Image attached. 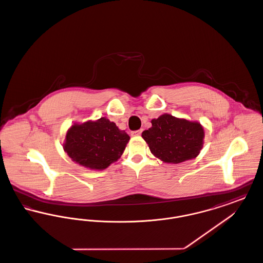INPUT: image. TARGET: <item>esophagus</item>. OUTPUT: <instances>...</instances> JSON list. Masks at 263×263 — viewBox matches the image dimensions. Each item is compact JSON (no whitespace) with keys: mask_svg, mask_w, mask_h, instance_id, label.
<instances>
[{"mask_svg":"<svg viewBox=\"0 0 263 263\" xmlns=\"http://www.w3.org/2000/svg\"><path fill=\"white\" fill-rule=\"evenodd\" d=\"M142 132H143V130H142V129H139V130L132 131V132H131V135H132V136H140V135L142 134Z\"/></svg>","mask_w":263,"mask_h":263,"instance_id":"1","label":"esophagus"}]
</instances>
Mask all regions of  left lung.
<instances>
[{"mask_svg":"<svg viewBox=\"0 0 263 263\" xmlns=\"http://www.w3.org/2000/svg\"><path fill=\"white\" fill-rule=\"evenodd\" d=\"M151 152L164 163H179L194 159L203 146L204 130L198 122L163 114L152 120L142 133Z\"/></svg>","mask_w":263,"mask_h":263,"instance_id":"obj_1","label":"left lung"}]
</instances>
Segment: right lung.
I'll use <instances>...</instances> for the list:
<instances>
[{
  "instance_id": "1",
  "label": "right lung",
  "mask_w": 263,
  "mask_h": 263,
  "mask_svg": "<svg viewBox=\"0 0 263 263\" xmlns=\"http://www.w3.org/2000/svg\"><path fill=\"white\" fill-rule=\"evenodd\" d=\"M130 137L105 117L72 126L64 150L73 162L90 170H104L117 161Z\"/></svg>"
}]
</instances>
